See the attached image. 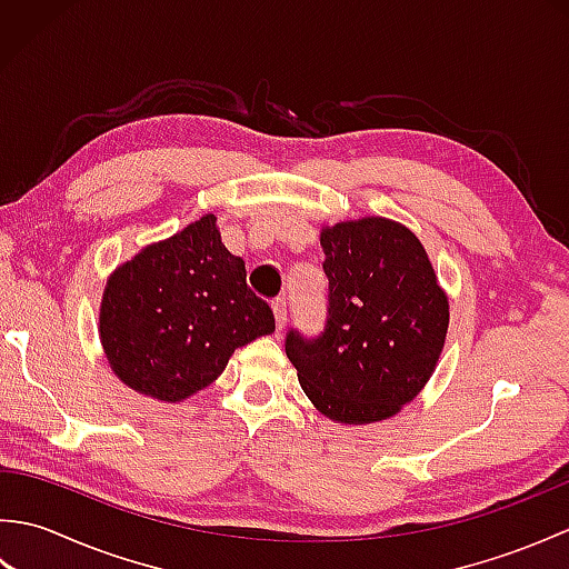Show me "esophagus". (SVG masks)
Returning <instances> with one entry per match:
<instances>
[{
	"label": "esophagus",
	"mask_w": 569,
	"mask_h": 569,
	"mask_svg": "<svg viewBox=\"0 0 569 569\" xmlns=\"http://www.w3.org/2000/svg\"><path fill=\"white\" fill-rule=\"evenodd\" d=\"M271 308H273V316H276V325H278V332H283V328H286V318H288V308H286V300L283 298H276L273 303H271Z\"/></svg>",
	"instance_id": "1"
}]
</instances>
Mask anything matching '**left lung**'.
Instances as JSON below:
<instances>
[{"mask_svg":"<svg viewBox=\"0 0 569 569\" xmlns=\"http://www.w3.org/2000/svg\"><path fill=\"white\" fill-rule=\"evenodd\" d=\"M330 318L316 340L288 332L286 355L325 418L367 426L426 389L442 355L450 300L426 247L389 217L322 227Z\"/></svg>","mask_w":569,"mask_h":569,"instance_id":"8db88e82","label":"left lung"}]
</instances>
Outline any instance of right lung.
I'll use <instances>...</instances> for the list:
<instances>
[{"label":"right lung","instance_id":"right-lung-1","mask_svg":"<svg viewBox=\"0 0 569 569\" xmlns=\"http://www.w3.org/2000/svg\"><path fill=\"white\" fill-rule=\"evenodd\" d=\"M100 342L114 377L180 403L224 371L237 347L271 335V308L247 286L244 261L222 244L214 214L153 241L110 273Z\"/></svg>","mask_w":569,"mask_h":569}]
</instances>
